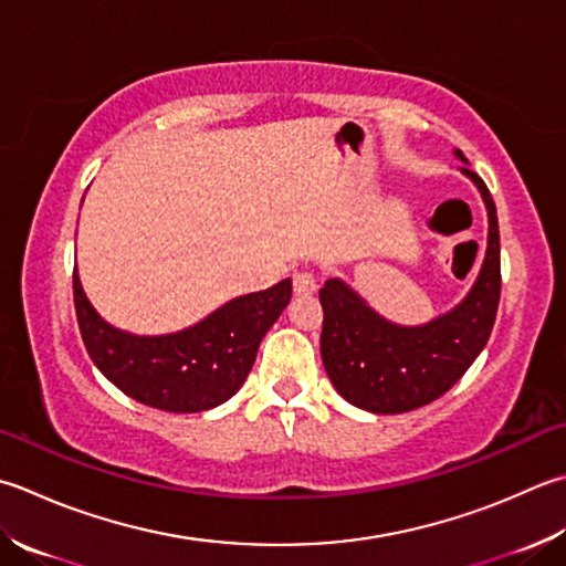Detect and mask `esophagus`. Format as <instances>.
<instances>
[{
	"label": "esophagus",
	"mask_w": 566,
	"mask_h": 566,
	"mask_svg": "<svg viewBox=\"0 0 566 566\" xmlns=\"http://www.w3.org/2000/svg\"><path fill=\"white\" fill-rule=\"evenodd\" d=\"M318 290V276L312 270L294 272V294L308 296Z\"/></svg>",
	"instance_id": "34e87169"
}]
</instances>
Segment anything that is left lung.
<instances>
[{
    "label": "left lung",
    "mask_w": 566,
    "mask_h": 566,
    "mask_svg": "<svg viewBox=\"0 0 566 566\" xmlns=\"http://www.w3.org/2000/svg\"><path fill=\"white\" fill-rule=\"evenodd\" d=\"M489 213V245L469 294L447 314L419 326H402L380 316L353 286L331 276L321 286L324 308L321 358L343 400L373 415H402L451 390L489 343L501 302V232L495 203L485 184L469 169Z\"/></svg>",
    "instance_id": "8db88e82"
}]
</instances>
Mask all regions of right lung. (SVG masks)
<instances>
[{"label": "right lung", "instance_id": "add662e5", "mask_svg": "<svg viewBox=\"0 0 566 566\" xmlns=\"http://www.w3.org/2000/svg\"><path fill=\"white\" fill-rule=\"evenodd\" d=\"M73 298L81 336L97 370L132 400L164 412H206L235 395L264 334L292 298V280L230 298L198 324L161 336H137L97 314L77 270Z\"/></svg>", "mask_w": 566, "mask_h": 566}]
</instances>
